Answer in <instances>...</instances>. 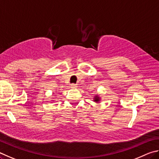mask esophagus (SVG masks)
<instances>
[{"label": "esophagus", "mask_w": 159, "mask_h": 159, "mask_svg": "<svg viewBox=\"0 0 159 159\" xmlns=\"http://www.w3.org/2000/svg\"><path fill=\"white\" fill-rule=\"evenodd\" d=\"M77 87V86L76 84H71V85H70V87L72 89H75V88H76Z\"/></svg>", "instance_id": "1"}]
</instances>
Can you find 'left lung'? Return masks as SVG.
<instances>
[{
    "mask_svg": "<svg viewBox=\"0 0 159 159\" xmlns=\"http://www.w3.org/2000/svg\"><path fill=\"white\" fill-rule=\"evenodd\" d=\"M94 99H95V100H94V101H96V102H98L99 101V98H98V97H97V96H96V98Z\"/></svg>",
    "mask_w": 159,
    "mask_h": 159,
    "instance_id": "8db88e82",
    "label": "left lung"
}]
</instances>
